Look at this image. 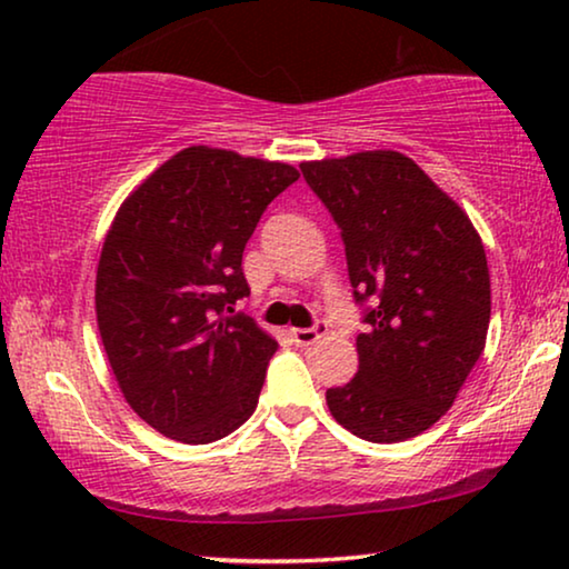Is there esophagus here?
<instances>
[{"instance_id":"esophagus-1","label":"esophagus","mask_w":569,"mask_h":569,"mask_svg":"<svg viewBox=\"0 0 569 569\" xmlns=\"http://www.w3.org/2000/svg\"><path fill=\"white\" fill-rule=\"evenodd\" d=\"M290 333H292L295 345H298V347H310V345H316V341L323 337L326 326L323 323H316V326H310V329H292Z\"/></svg>"}]
</instances>
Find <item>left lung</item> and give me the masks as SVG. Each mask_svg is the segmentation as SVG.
I'll return each instance as SVG.
<instances>
[{
	"label": "left lung",
	"instance_id": "obj_1",
	"mask_svg": "<svg viewBox=\"0 0 569 569\" xmlns=\"http://www.w3.org/2000/svg\"><path fill=\"white\" fill-rule=\"evenodd\" d=\"M302 178L345 240L360 368L326 391L333 419L357 438H417L453 407L485 352L489 269L461 207L393 150L302 162Z\"/></svg>",
	"mask_w": 569,
	"mask_h": 569
}]
</instances>
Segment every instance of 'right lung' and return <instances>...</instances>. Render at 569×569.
Here are the masks:
<instances>
[{"mask_svg":"<svg viewBox=\"0 0 569 569\" xmlns=\"http://www.w3.org/2000/svg\"><path fill=\"white\" fill-rule=\"evenodd\" d=\"M284 162L186 147L129 193L96 279L98 331L123 399L170 440L207 446L253 415L277 341L232 306Z\"/></svg>","mask_w":569,"mask_h":569,"instance_id":"obj_1","label":"right lung"}]
</instances>
